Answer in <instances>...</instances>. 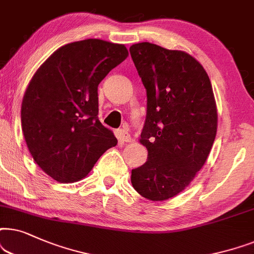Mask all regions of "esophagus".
<instances>
[{"label":"esophagus","mask_w":254,"mask_h":254,"mask_svg":"<svg viewBox=\"0 0 254 254\" xmlns=\"http://www.w3.org/2000/svg\"><path fill=\"white\" fill-rule=\"evenodd\" d=\"M118 136H120V139L122 141H124V143H131L132 141V138L129 133H127V131H125L123 129L118 130Z\"/></svg>","instance_id":"1"}]
</instances>
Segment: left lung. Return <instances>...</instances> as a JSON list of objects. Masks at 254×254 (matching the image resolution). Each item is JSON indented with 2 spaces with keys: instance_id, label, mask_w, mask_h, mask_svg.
<instances>
[{
  "instance_id": "obj_1",
  "label": "left lung",
  "mask_w": 254,
  "mask_h": 254,
  "mask_svg": "<svg viewBox=\"0 0 254 254\" xmlns=\"http://www.w3.org/2000/svg\"><path fill=\"white\" fill-rule=\"evenodd\" d=\"M130 54L147 95L139 143L147 161L131 172L138 194L151 201L174 197L203 167L217 132V108L203 66L185 51L138 43Z\"/></svg>"
}]
</instances>
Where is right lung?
<instances>
[{"label": "right lung", "instance_id": "obj_1", "mask_svg": "<svg viewBox=\"0 0 254 254\" xmlns=\"http://www.w3.org/2000/svg\"><path fill=\"white\" fill-rule=\"evenodd\" d=\"M129 56L123 44L84 39L54 51L36 70L22 101L25 143L36 164L62 184L86 178L114 132L101 123L97 86Z\"/></svg>", "mask_w": 254, "mask_h": 254}]
</instances>
